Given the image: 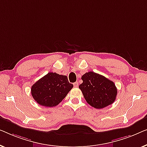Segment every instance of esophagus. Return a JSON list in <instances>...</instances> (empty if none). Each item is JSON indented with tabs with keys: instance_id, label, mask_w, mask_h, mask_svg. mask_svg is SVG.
Instances as JSON below:
<instances>
[{
	"instance_id": "34e87169",
	"label": "esophagus",
	"mask_w": 147,
	"mask_h": 147,
	"mask_svg": "<svg viewBox=\"0 0 147 147\" xmlns=\"http://www.w3.org/2000/svg\"><path fill=\"white\" fill-rule=\"evenodd\" d=\"M73 85H74V87H77L78 85V82H74V83H73Z\"/></svg>"
}]
</instances>
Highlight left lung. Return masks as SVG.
<instances>
[{
	"instance_id": "left-lung-1",
	"label": "left lung",
	"mask_w": 147,
	"mask_h": 147,
	"mask_svg": "<svg viewBox=\"0 0 147 147\" xmlns=\"http://www.w3.org/2000/svg\"><path fill=\"white\" fill-rule=\"evenodd\" d=\"M79 88L88 104L95 109H102L115 102L117 95L115 84L101 74L90 71L82 76Z\"/></svg>"
}]
</instances>
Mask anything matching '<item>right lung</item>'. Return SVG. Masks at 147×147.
Here are the masks:
<instances>
[{"label":"right lung","instance_id":"add662e5","mask_svg":"<svg viewBox=\"0 0 147 147\" xmlns=\"http://www.w3.org/2000/svg\"><path fill=\"white\" fill-rule=\"evenodd\" d=\"M73 87L67 76L49 73L31 86V94L38 104L53 107L59 105Z\"/></svg>","mask_w":147,"mask_h":147}]
</instances>
